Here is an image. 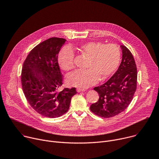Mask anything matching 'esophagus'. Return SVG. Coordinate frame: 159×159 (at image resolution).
Masks as SVG:
<instances>
[{"label":"esophagus","instance_id":"esophagus-1","mask_svg":"<svg viewBox=\"0 0 159 159\" xmlns=\"http://www.w3.org/2000/svg\"><path fill=\"white\" fill-rule=\"evenodd\" d=\"M77 91L78 93H80V92H84L85 91V89H82V88H77Z\"/></svg>","mask_w":159,"mask_h":159}]
</instances>
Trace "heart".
Listing matches in <instances>:
<instances>
[{"label":"heart","instance_id":"obj_1","mask_svg":"<svg viewBox=\"0 0 159 159\" xmlns=\"http://www.w3.org/2000/svg\"><path fill=\"white\" fill-rule=\"evenodd\" d=\"M79 51L89 57L84 70H77L66 77L70 85L87 87L95 84L100 79L104 80L117 70L121 60V51L115 44L101 41H89L78 47ZM58 62L61 69L69 71L74 68V52L69 47H64L60 52Z\"/></svg>","mask_w":159,"mask_h":159}]
</instances>
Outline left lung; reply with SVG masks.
I'll list each match as a JSON object with an SVG mask.
<instances>
[{
	"label": "left lung",
	"instance_id": "obj_1",
	"mask_svg": "<svg viewBox=\"0 0 159 159\" xmlns=\"http://www.w3.org/2000/svg\"><path fill=\"white\" fill-rule=\"evenodd\" d=\"M122 60L118 70L104 84L94 88L99 100L90 109L96 115L108 118L126 109L137 90V69L131 52L123 45Z\"/></svg>",
	"mask_w": 159,
	"mask_h": 159
}]
</instances>
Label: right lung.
I'll list each match as a JSON object with an SVG mask.
<instances>
[{
  "mask_svg": "<svg viewBox=\"0 0 159 159\" xmlns=\"http://www.w3.org/2000/svg\"><path fill=\"white\" fill-rule=\"evenodd\" d=\"M66 39L51 38L36 46L22 66L21 84L25 96L33 109L39 115L58 118L69 109L75 87L58 89L63 84L58 55Z\"/></svg>",
  "mask_w": 159,
  "mask_h": 159,
  "instance_id": "add662e5",
  "label": "right lung"
}]
</instances>
